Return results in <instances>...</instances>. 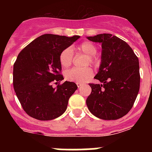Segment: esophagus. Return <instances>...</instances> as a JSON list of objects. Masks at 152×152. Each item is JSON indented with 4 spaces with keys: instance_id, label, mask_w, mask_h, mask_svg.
<instances>
[{
    "instance_id": "obj_1",
    "label": "esophagus",
    "mask_w": 152,
    "mask_h": 152,
    "mask_svg": "<svg viewBox=\"0 0 152 152\" xmlns=\"http://www.w3.org/2000/svg\"><path fill=\"white\" fill-rule=\"evenodd\" d=\"M76 84H77V88H80V86L82 85V84H81V83H76Z\"/></svg>"
}]
</instances>
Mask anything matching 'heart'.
<instances>
[{
  "label": "heart",
  "instance_id": "b5f03b06",
  "mask_svg": "<svg viewBox=\"0 0 152 152\" xmlns=\"http://www.w3.org/2000/svg\"><path fill=\"white\" fill-rule=\"evenodd\" d=\"M78 52H82L84 55L88 56V62L92 64H97L98 59L95 57V55L97 52V48L94 43L91 42H84L80 44L77 48ZM59 61L62 68H68L72 65L73 61V51L71 48L64 49L59 56ZM94 74V71L91 68L78 69V68H72L65 72L64 77L66 80L74 82L82 83L85 82Z\"/></svg>",
  "mask_w": 152,
  "mask_h": 152
}]
</instances>
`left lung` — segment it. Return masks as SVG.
Segmentation results:
<instances>
[{
	"mask_svg": "<svg viewBox=\"0 0 152 152\" xmlns=\"http://www.w3.org/2000/svg\"><path fill=\"white\" fill-rule=\"evenodd\" d=\"M87 38L102 46L101 63L94 77L101 84H89L88 108L100 119H118L129 112L139 93V58L131 47L116 36L103 33Z\"/></svg>",
	"mask_w": 152,
	"mask_h": 152,
	"instance_id": "obj_1",
	"label": "left lung"
}]
</instances>
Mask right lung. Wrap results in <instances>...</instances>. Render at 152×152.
<instances>
[{
  "mask_svg": "<svg viewBox=\"0 0 152 152\" xmlns=\"http://www.w3.org/2000/svg\"><path fill=\"white\" fill-rule=\"evenodd\" d=\"M80 38L44 34L19 53L13 64V88L24 111L39 120H52L62 115L70 96L77 90L74 82L61 75L59 56ZM58 85L52 87V83Z\"/></svg>",
  "mask_w": 152,
  "mask_h": 152,
  "instance_id": "right-lung-1",
  "label": "right lung"
}]
</instances>
